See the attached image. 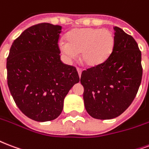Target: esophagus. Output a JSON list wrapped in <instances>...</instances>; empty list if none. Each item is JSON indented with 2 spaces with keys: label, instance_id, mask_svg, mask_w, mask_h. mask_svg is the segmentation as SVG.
Masks as SVG:
<instances>
[{
  "label": "esophagus",
  "instance_id": "34e87169",
  "mask_svg": "<svg viewBox=\"0 0 149 149\" xmlns=\"http://www.w3.org/2000/svg\"><path fill=\"white\" fill-rule=\"evenodd\" d=\"M83 70L81 69H79V68H77V72H78V74H79V77H80L81 76V73H82Z\"/></svg>",
  "mask_w": 149,
  "mask_h": 149
}]
</instances>
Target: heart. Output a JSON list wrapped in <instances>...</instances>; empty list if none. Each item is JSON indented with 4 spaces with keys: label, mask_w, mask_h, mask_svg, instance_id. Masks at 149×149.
<instances>
[{
    "label": "heart",
    "mask_w": 149,
    "mask_h": 149,
    "mask_svg": "<svg viewBox=\"0 0 149 149\" xmlns=\"http://www.w3.org/2000/svg\"><path fill=\"white\" fill-rule=\"evenodd\" d=\"M66 40L58 42V48L65 58L70 62L80 52L81 60L89 67L104 63L115 45V37L110 30L91 27L70 30L66 34Z\"/></svg>",
    "instance_id": "obj_1"
}]
</instances>
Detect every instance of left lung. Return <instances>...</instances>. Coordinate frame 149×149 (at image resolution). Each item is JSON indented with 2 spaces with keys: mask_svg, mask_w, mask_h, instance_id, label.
Wrapping results in <instances>:
<instances>
[{
  "mask_svg": "<svg viewBox=\"0 0 149 149\" xmlns=\"http://www.w3.org/2000/svg\"><path fill=\"white\" fill-rule=\"evenodd\" d=\"M115 45L104 63L83 71L85 109L91 117L111 120L121 115L134 99L142 78L141 53L131 36L113 27Z\"/></svg>",
  "mask_w": 149,
  "mask_h": 149,
  "instance_id": "8db88e82",
  "label": "left lung"
}]
</instances>
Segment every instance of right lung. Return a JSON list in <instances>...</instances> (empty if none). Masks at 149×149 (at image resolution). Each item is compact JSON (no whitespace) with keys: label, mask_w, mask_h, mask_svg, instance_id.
Returning <instances> with one entry per match:
<instances>
[{"label":"right lung","mask_w":149,"mask_h":149,"mask_svg":"<svg viewBox=\"0 0 149 149\" xmlns=\"http://www.w3.org/2000/svg\"><path fill=\"white\" fill-rule=\"evenodd\" d=\"M61 31L62 26L46 22L30 26L15 40L7 58L11 96L24 115L38 122L56 119L79 81L77 69L60 59Z\"/></svg>","instance_id":"add662e5"}]
</instances>
